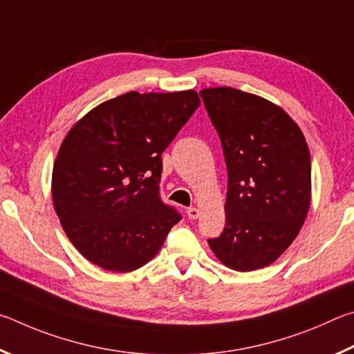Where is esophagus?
I'll return each instance as SVG.
<instances>
[{"label":"esophagus","instance_id":"34e87169","mask_svg":"<svg viewBox=\"0 0 354 354\" xmlns=\"http://www.w3.org/2000/svg\"><path fill=\"white\" fill-rule=\"evenodd\" d=\"M187 214H188V218L189 219H197V218H199V216H201V212H199V209H197V208H194V207H191V208H188L187 209Z\"/></svg>","mask_w":354,"mask_h":354}]
</instances>
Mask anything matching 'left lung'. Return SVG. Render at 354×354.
<instances>
[{
    "label": "left lung",
    "instance_id": "obj_1",
    "mask_svg": "<svg viewBox=\"0 0 354 354\" xmlns=\"http://www.w3.org/2000/svg\"><path fill=\"white\" fill-rule=\"evenodd\" d=\"M228 172L225 227L208 244L227 268L250 272L275 261L305 224L311 157L300 127L268 99L232 86L201 91Z\"/></svg>",
    "mask_w": 354,
    "mask_h": 354
}]
</instances>
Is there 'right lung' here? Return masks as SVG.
<instances>
[{
    "label": "right lung",
    "mask_w": 354,
    "mask_h": 354,
    "mask_svg": "<svg viewBox=\"0 0 354 354\" xmlns=\"http://www.w3.org/2000/svg\"><path fill=\"white\" fill-rule=\"evenodd\" d=\"M201 105L194 90L129 91L74 124L53 169V202L68 239L90 263L132 272L182 219L160 197L161 153Z\"/></svg>",
    "instance_id": "obj_1"
}]
</instances>
